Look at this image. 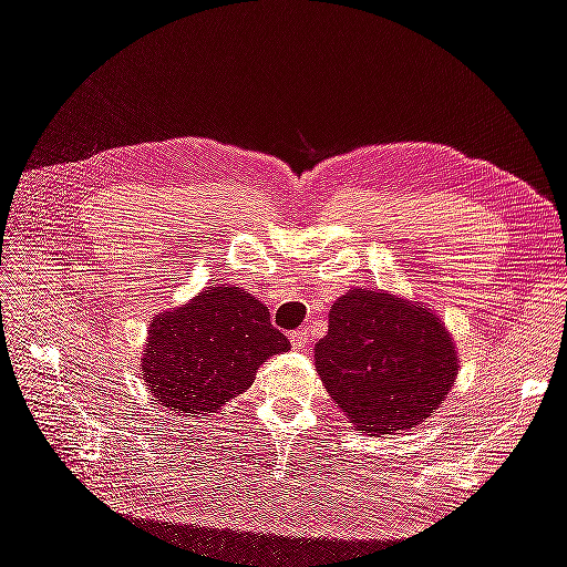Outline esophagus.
I'll use <instances>...</instances> for the list:
<instances>
[{"mask_svg": "<svg viewBox=\"0 0 567 567\" xmlns=\"http://www.w3.org/2000/svg\"><path fill=\"white\" fill-rule=\"evenodd\" d=\"M310 342H312V338H310V333H307L305 329L290 333V346H293L296 350H305L307 346H310Z\"/></svg>", "mask_w": 567, "mask_h": 567, "instance_id": "34e87169", "label": "esophagus"}]
</instances>
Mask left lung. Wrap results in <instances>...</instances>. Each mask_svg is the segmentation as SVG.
<instances>
[{"label": "left lung", "instance_id": "left-lung-1", "mask_svg": "<svg viewBox=\"0 0 567 567\" xmlns=\"http://www.w3.org/2000/svg\"><path fill=\"white\" fill-rule=\"evenodd\" d=\"M315 359L336 404L375 435L431 416L458 371L450 333L431 310L364 288L333 302Z\"/></svg>", "mask_w": 567, "mask_h": 567}]
</instances>
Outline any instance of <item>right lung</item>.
<instances>
[{
	"label": "right lung",
	"mask_w": 567,
	"mask_h": 567,
	"mask_svg": "<svg viewBox=\"0 0 567 567\" xmlns=\"http://www.w3.org/2000/svg\"><path fill=\"white\" fill-rule=\"evenodd\" d=\"M288 348L260 300L221 284L153 319L142 375L163 406L210 414L252 385L267 357Z\"/></svg>",
	"instance_id": "right-lung-1"
}]
</instances>
